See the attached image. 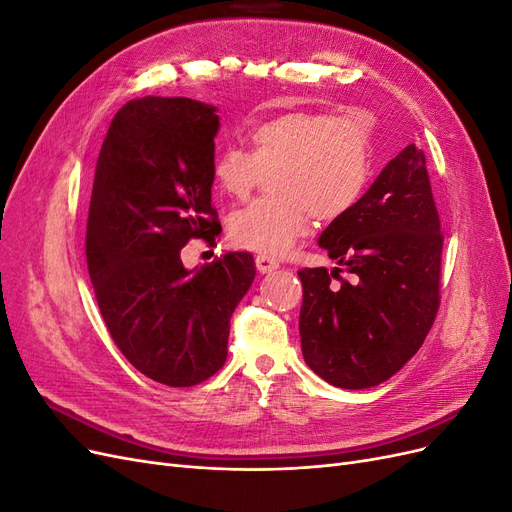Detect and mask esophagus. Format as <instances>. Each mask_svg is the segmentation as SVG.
Instances as JSON below:
<instances>
[{
	"label": "esophagus",
	"mask_w": 512,
	"mask_h": 512,
	"mask_svg": "<svg viewBox=\"0 0 512 512\" xmlns=\"http://www.w3.org/2000/svg\"><path fill=\"white\" fill-rule=\"evenodd\" d=\"M277 267H280V262H277L275 258H271L269 254H258L256 256V269L260 273H269V271H273Z\"/></svg>",
	"instance_id": "esophagus-1"
}]
</instances>
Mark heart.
Returning <instances> with one entry per match:
<instances>
[{"mask_svg":"<svg viewBox=\"0 0 512 512\" xmlns=\"http://www.w3.org/2000/svg\"><path fill=\"white\" fill-rule=\"evenodd\" d=\"M250 153L228 147L213 160L218 190L250 196L269 175L273 196L228 218L230 241L245 250L284 254L305 237L312 218L335 222L350 213L371 179V134L361 119L312 108L275 115L247 132Z\"/></svg>","mask_w":512,"mask_h":512,"instance_id":"1","label":"heart"}]
</instances>
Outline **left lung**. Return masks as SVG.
Masks as SVG:
<instances>
[{
  "instance_id": "1",
  "label": "left lung",
  "mask_w": 512,
  "mask_h": 512,
  "mask_svg": "<svg viewBox=\"0 0 512 512\" xmlns=\"http://www.w3.org/2000/svg\"><path fill=\"white\" fill-rule=\"evenodd\" d=\"M318 243L339 267L299 271L303 359L339 389H369L412 359L440 307L444 235L425 153L408 145Z\"/></svg>"
}]
</instances>
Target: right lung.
I'll use <instances>...</instances> for the list:
<instances>
[{"label": "right lung", "mask_w": 512, "mask_h": 512, "mask_svg": "<svg viewBox=\"0 0 512 512\" xmlns=\"http://www.w3.org/2000/svg\"><path fill=\"white\" fill-rule=\"evenodd\" d=\"M215 108L190 98L132 100L100 149L87 218V269L102 320L126 359L166 386H194L226 363L230 316L250 290L252 254L188 271L183 245H215Z\"/></svg>", "instance_id": "obj_1"}]
</instances>
